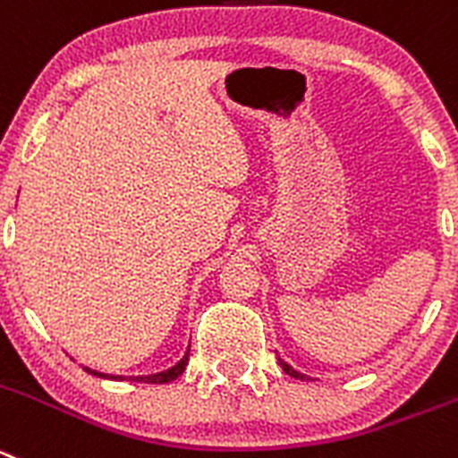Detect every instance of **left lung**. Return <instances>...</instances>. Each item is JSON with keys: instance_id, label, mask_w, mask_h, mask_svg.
<instances>
[{"instance_id": "8db88e82", "label": "left lung", "mask_w": 458, "mask_h": 458, "mask_svg": "<svg viewBox=\"0 0 458 458\" xmlns=\"http://www.w3.org/2000/svg\"><path fill=\"white\" fill-rule=\"evenodd\" d=\"M277 361H280L282 370H284V373H287V375H292V377H296V379H310V377H307L305 373H298L296 369H292V366H289L287 361H284V359H280V357H277Z\"/></svg>"}]
</instances>
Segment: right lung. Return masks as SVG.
<instances>
[{
    "label": "right lung",
    "instance_id": "right-lung-1",
    "mask_svg": "<svg viewBox=\"0 0 458 458\" xmlns=\"http://www.w3.org/2000/svg\"><path fill=\"white\" fill-rule=\"evenodd\" d=\"M187 361H190V348H187V352L182 354V359L178 361L176 366H171V369L162 370V373H153V375H131V377H123V375H108V373H99V370H92L85 366V370H88L89 375H94V377H101V379H131V382H140V384H166V382H174L176 377H181L182 370L187 369Z\"/></svg>",
    "mask_w": 458,
    "mask_h": 458
}]
</instances>
